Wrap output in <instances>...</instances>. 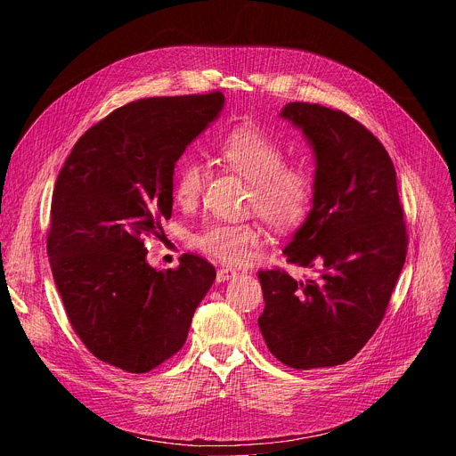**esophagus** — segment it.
I'll use <instances>...</instances> for the list:
<instances>
[{"mask_svg":"<svg viewBox=\"0 0 456 456\" xmlns=\"http://www.w3.org/2000/svg\"><path fill=\"white\" fill-rule=\"evenodd\" d=\"M236 276V271L234 269H229V267H222V269H218V273H216V281H227V280H231V278H234Z\"/></svg>","mask_w":456,"mask_h":456,"instance_id":"1","label":"esophagus"}]
</instances>
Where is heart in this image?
Listing matches in <instances>:
<instances>
[{
    "instance_id": "b5f03b06",
    "label": "heart",
    "mask_w": 456,
    "mask_h": 456,
    "mask_svg": "<svg viewBox=\"0 0 456 456\" xmlns=\"http://www.w3.org/2000/svg\"><path fill=\"white\" fill-rule=\"evenodd\" d=\"M216 162L250 183L248 209L276 231H292L312 211L315 182L308 167L285 162L283 146L262 127L243 124L224 134L213 146ZM206 169L197 162H180L173 175V200L192 209L204 197ZM262 241L252 222H211L194 232L191 243L224 264H241Z\"/></svg>"
}]
</instances>
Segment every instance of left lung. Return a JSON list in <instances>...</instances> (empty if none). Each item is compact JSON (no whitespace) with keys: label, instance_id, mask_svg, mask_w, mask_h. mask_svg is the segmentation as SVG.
<instances>
[{"label":"left lung","instance_id":"obj_1","mask_svg":"<svg viewBox=\"0 0 456 456\" xmlns=\"http://www.w3.org/2000/svg\"><path fill=\"white\" fill-rule=\"evenodd\" d=\"M281 117L303 129L317 160L314 208L283 252L319 276L259 271L265 310L257 324L283 364L336 366L373 336L406 262L397 175L380 141L348 113L289 102Z\"/></svg>","mask_w":456,"mask_h":456}]
</instances>
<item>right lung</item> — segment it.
I'll list each match as a JSON object with an SVG mask.
<instances>
[{"label":"right lung","mask_w":456,"mask_h":456,"mask_svg":"<svg viewBox=\"0 0 456 456\" xmlns=\"http://www.w3.org/2000/svg\"><path fill=\"white\" fill-rule=\"evenodd\" d=\"M222 106L218 90L134 101L86 129L59 171L50 269L83 345L124 371L146 373L183 346L216 278L199 254L166 273L150 267L144 240H164L175 162Z\"/></svg>","instance_id":"obj_1"}]
</instances>
